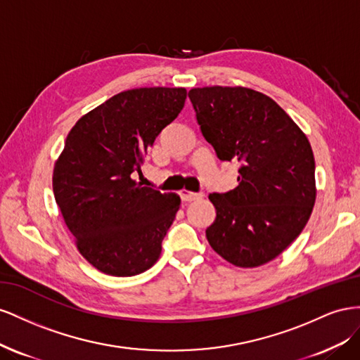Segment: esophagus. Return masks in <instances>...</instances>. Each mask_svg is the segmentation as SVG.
<instances>
[{"instance_id":"1","label":"esophagus","mask_w":360,"mask_h":360,"mask_svg":"<svg viewBox=\"0 0 360 360\" xmlns=\"http://www.w3.org/2000/svg\"><path fill=\"white\" fill-rule=\"evenodd\" d=\"M179 196L184 202H194V200H199L203 198L202 193H193V191H187V190H182L179 193Z\"/></svg>"}]
</instances>
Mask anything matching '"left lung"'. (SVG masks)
I'll list each match as a JSON object with an SVG mask.
<instances>
[{
	"label": "left lung",
	"mask_w": 360,
	"mask_h": 360,
	"mask_svg": "<svg viewBox=\"0 0 360 360\" xmlns=\"http://www.w3.org/2000/svg\"><path fill=\"white\" fill-rule=\"evenodd\" d=\"M200 131L221 161L240 162L238 186L212 193L207 229L223 259L253 269L273 261L299 237L316 198L311 143L266 95L248 87L188 91Z\"/></svg>",
	"instance_id": "obj_1"
}]
</instances>
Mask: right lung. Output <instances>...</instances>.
I'll return each mask as SVG.
<instances>
[{
    "label": "right lung",
    "mask_w": 360,
    "mask_h": 360,
    "mask_svg": "<svg viewBox=\"0 0 360 360\" xmlns=\"http://www.w3.org/2000/svg\"><path fill=\"white\" fill-rule=\"evenodd\" d=\"M186 98L184 87L120 91L69 131L54 164V198L77 249L102 273L136 276L160 258L181 198L132 176Z\"/></svg>",
    "instance_id": "right-lung-1"
}]
</instances>
